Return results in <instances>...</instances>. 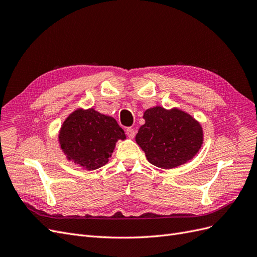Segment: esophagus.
<instances>
[{"instance_id": "esophagus-1", "label": "esophagus", "mask_w": 257, "mask_h": 257, "mask_svg": "<svg viewBox=\"0 0 257 257\" xmlns=\"http://www.w3.org/2000/svg\"><path fill=\"white\" fill-rule=\"evenodd\" d=\"M126 135H127V137H130V138H134V137H135V131H134V128L127 127V128H126Z\"/></svg>"}]
</instances>
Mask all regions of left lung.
Masks as SVG:
<instances>
[{"mask_svg": "<svg viewBox=\"0 0 257 257\" xmlns=\"http://www.w3.org/2000/svg\"><path fill=\"white\" fill-rule=\"evenodd\" d=\"M145 124L135 137L152 165L172 169L191 161L204 143L200 123L179 108L154 106L144 112Z\"/></svg>", "mask_w": 257, "mask_h": 257, "instance_id": "1", "label": "left lung"}]
</instances>
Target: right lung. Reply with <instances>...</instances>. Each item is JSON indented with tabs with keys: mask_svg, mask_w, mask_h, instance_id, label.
<instances>
[{
	"mask_svg": "<svg viewBox=\"0 0 257 257\" xmlns=\"http://www.w3.org/2000/svg\"><path fill=\"white\" fill-rule=\"evenodd\" d=\"M126 138L110 115L94 108H77L62 123L58 142L68 162L85 170L107 164L118 141Z\"/></svg>",
	"mask_w": 257,
	"mask_h": 257,
	"instance_id": "add662e5",
	"label": "right lung"
}]
</instances>
